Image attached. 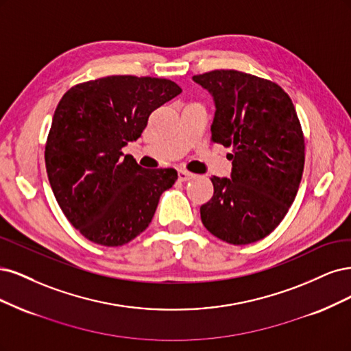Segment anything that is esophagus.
Returning a JSON list of instances; mask_svg holds the SVG:
<instances>
[{"instance_id": "obj_1", "label": "esophagus", "mask_w": 351, "mask_h": 351, "mask_svg": "<svg viewBox=\"0 0 351 351\" xmlns=\"http://www.w3.org/2000/svg\"><path fill=\"white\" fill-rule=\"evenodd\" d=\"M194 176H195L194 173H191L188 171H179L178 172V179L180 180V182H185V180H189V179H192Z\"/></svg>"}]
</instances>
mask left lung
Wrapping results in <instances>:
<instances>
[{
    "mask_svg": "<svg viewBox=\"0 0 351 351\" xmlns=\"http://www.w3.org/2000/svg\"><path fill=\"white\" fill-rule=\"evenodd\" d=\"M214 97L211 141L233 147L230 178L213 176L202 204L206 229L232 245L264 239L296 198L304 137L290 96L277 83L236 70L192 77Z\"/></svg>",
    "mask_w": 351,
    "mask_h": 351,
    "instance_id": "left-lung-1",
    "label": "left lung"
}]
</instances>
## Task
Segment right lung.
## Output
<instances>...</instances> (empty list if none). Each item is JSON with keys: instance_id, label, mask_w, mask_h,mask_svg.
<instances>
[{"instance_id": "add662e5", "label": "right lung", "mask_w": 351, "mask_h": 351, "mask_svg": "<svg viewBox=\"0 0 351 351\" xmlns=\"http://www.w3.org/2000/svg\"><path fill=\"white\" fill-rule=\"evenodd\" d=\"M180 92L167 78L109 75L77 84L60 100L45 165L62 213L86 239L121 246L149 228L178 172L144 169L122 147L140 138L152 112Z\"/></svg>"}]
</instances>
